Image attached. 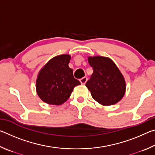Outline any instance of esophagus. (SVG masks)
<instances>
[{
  "label": "esophagus",
  "mask_w": 155,
  "mask_h": 155,
  "mask_svg": "<svg viewBox=\"0 0 155 155\" xmlns=\"http://www.w3.org/2000/svg\"><path fill=\"white\" fill-rule=\"evenodd\" d=\"M87 78L85 77H83L82 78H81L80 82L81 84H85V83L87 82Z\"/></svg>",
  "instance_id": "obj_1"
}]
</instances>
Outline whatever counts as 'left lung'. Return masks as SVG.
<instances>
[{"label": "left lung", "instance_id": "left-lung-1", "mask_svg": "<svg viewBox=\"0 0 155 155\" xmlns=\"http://www.w3.org/2000/svg\"><path fill=\"white\" fill-rule=\"evenodd\" d=\"M93 74L85 85L92 98L103 105L117 103L124 96V78L116 65L107 57L97 56L88 58Z\"/></svg>", "mask_w": 155, "mask_h": 155}]
</instances>
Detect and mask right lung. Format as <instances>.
Listing matches in <instances>:
<instances>
[{
    "label": "right lung",
    "mask_w": 155,
    "mask_h": 155,
    "mask_svg": "<svg viewBox=\"0 0 155 155\" xmlns=\"http://www.w3.org/2000/svg\"><path fill=\"white\" fill-rule=\"evenodd\" d=\"M71 57L61 54L50 60L41 70L36 81L39 97L45 103L59 105L71 95L75 86L80 85L68 66Z\"/></svg>",
    "instance_id": "add662e5"
}]
</instances>
